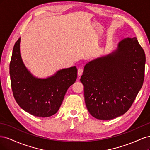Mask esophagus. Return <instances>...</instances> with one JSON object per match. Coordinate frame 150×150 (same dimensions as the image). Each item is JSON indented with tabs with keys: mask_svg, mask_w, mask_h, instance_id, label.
Here are the masks:
<instances>
[{
	"mask_svg": "<svg viewBox=\"0 0 150 150\" xmlns=\"http://www.w3.org/2000/svg\"><path fill=\"white\" fill-rule=\"evenodd\" d=\"M83 68H79L78 70V74L79 76H81V75L83 74Z\"/></svg>",
	"mask_w": 150,
	"mask_h": 150,
	"instance_id": "34e87169",
	"label": "esophagus"
}]
</instances>
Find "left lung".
<instances>
[{"instance_id":"obj_1","label":"left lung","mask_w":150,"mask_h":150,"mask_svg":"<svg viewBox=\"0 0 150 150\" xmlns=\"http://www.w3.org/2000/svg\"><path fill=\"white\" fill-rule=\"evenodd\" d=\"M146 57L137 38H126L107 56L87 63L80 81L95 118L109 120L128 111L142 88Z\"/></svg>"}]
</instances>
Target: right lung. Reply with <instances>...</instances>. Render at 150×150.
Returning <instances> with one entry per match:
<instances>
[{
	"label": "right lung",
	"mask_w": 150,
	"mask_h": 150,
	"mask_svg": "<svg viewBox=\"0 0 150 150\" xmlns=\"http://www.w3.org/2000/svg\"><path fill=\"white\" fill-rule=\"evenodd\" d=\"M21 38L13 48L10 76L13 97L19 106L29 114L49 117L58 111L67 90L77 79L76 66L58 71L52 76L40 79L24 66L20 53Z\"/></svg>",
	"instance_id": "1"
}]
</instances>
